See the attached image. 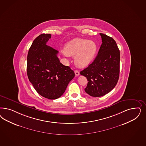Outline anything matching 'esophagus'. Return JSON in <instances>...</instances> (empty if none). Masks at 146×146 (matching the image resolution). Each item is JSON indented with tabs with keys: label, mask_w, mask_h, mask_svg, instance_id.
Returning <instances> with one entry per match:
<instances>
[{
	"label": "esophagus",
	"mask_w": 146,
	"mask_h": 146,
	"mask_svg": "<svg viewBox=\"0 0 146 146\" xmlns=\"http://www.w3.org/2000/svg\"><path fill=\"white\" fill-rule=\"evenodd\" d=\"M75 75L77 76L80 75V72L78 70H75Z\"/></svg>",
	"instance_id": "obj_1"
}]
</instances>
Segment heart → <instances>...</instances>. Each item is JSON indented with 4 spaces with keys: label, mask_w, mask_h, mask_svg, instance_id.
Segmentation results:
<instances>
[{
    "label": "heart",
    "mask_w": 146,
    "mask_h": 146,
    "mask_svg": "<svg viewBox=\"0 0 146 146\" xmlns=\"http://www.w3.org/2000/svg\"><path fill=\"white\" fill-rule=\"evenodd\" d=\"M97 51V46L94 41L77 38L67 43L64 48L66 55L75 56L76 65L85 67L92 61Z\"/></svg>",
    "instance_id": "obj_1"
}]
</instances>
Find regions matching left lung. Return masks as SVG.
Masks as SVG:
<instances>
[{
    "instance_id": "8db88e82",
    "label": "left lung",
    "mask_w": 146,
    "mask_h": 146,
    "mask_svg": "<svg viewBox=\"0 0 146 146\" xmlns=\"http://www.w3.org/2000/svg\"><path fill=\"white\" fill-rule=\"evenodd\" d=\"M102 44L94 62L80 74L88 80L85 91L94 97L103 96L114 88L120 72V51L113 38L100 33Z\"/></svg>"
}]
</instances>
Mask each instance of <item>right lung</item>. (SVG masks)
I'll list each match as a JSON object with an SVG mask.
<instances>
[{
	"mask_svg": "<svg viewBox=\"0 0 146 146\" xmlns=\"http://www.w3.org/2000/svg\"><path fill=\"white\" fill-rule=\"evenodd\" d=\"M51 37L50 34H42L33 41L28 51L27 71L28 79L38 94L56 99L64 94L75 73L60 62L57 50L46 45Z\"/></svg>",
	"mask_w": 146,
	"mask_h": 146,
	"instance_id": "right-lung-1",
	"label": "right lung"
}]
</instances>
